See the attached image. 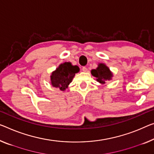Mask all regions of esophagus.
I'll return each mask as SVG.
<instances>
[{"label": "esophagus", "instance_id": "obj_1", "mask_svg": "<svg viewBox=\"0 0 154 154\" xmlns=\"http://www.w3.org/2000/svg\"><path fill=\"white\" fill-rule=\"evenodd\" d=\"M82 72H87V68L86 67H82Z\"/></svg>", "mask_w": 154, "mask_h": 154}]
</instances>
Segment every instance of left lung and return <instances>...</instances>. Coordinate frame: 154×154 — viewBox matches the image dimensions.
Here are the masks:
<instances>
[{
  "instance_id": "left-lung-1",
  "label": "left lung",
  "mask_w": 154,
  "mask_h": 154,
  "mask_svg": "<svg viewBox=\"0 0 154 154\" xmlns=\"http://www.w3.org/2000/svg\"><path fill=\"white\" fill-rule=\"evenodd\" d=\"M91 74L101 84H105L106 81L111 80L113 76V73L105 63H98L96 69L91 71Z\"/></svg>"
}]
</instances>
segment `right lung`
Returning a JSON list of instances; mask_svg holds the SVG:
<instances>
[{"mask_svg":"<svg viewBox=\"0 0 154 154\" xmlns=\"http://www.w3.org/2000/svg\"><path fill=\"white\" fill-rule=\"evenodd\" d=\"M77 65H73L70 62L60 64L50 75V82L54 87L65 91L72 82L75 74L79 72Z\"/></svg>","mask_w":154,"mask_h":154,"instance_id":"add662e5","label":"right lung"}]
</instances>
